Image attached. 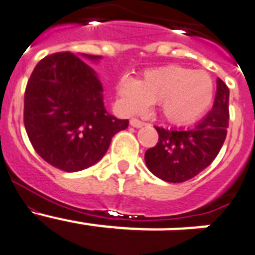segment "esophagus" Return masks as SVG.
<instances>
[{
  "label": "esophagus",
  "instance_id": "obj_1",
  "mask_svg": "<svg viewBox=\"0 0 255 255\" xmlns=\"http://www.w3.org/2000/svg\"><path fill=\"white\" fill-rule=\"evenodd\" d=\"M129 123H130V126L134 128H140V127H142V126H145V123H143V122H141L140 119H136V118L130 119Z\"/></svg>",
  "mask_w": 255,
  "mask_h": 255
}]
</instances>
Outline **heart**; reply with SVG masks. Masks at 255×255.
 Returning <instances> with one entry per match:
<instances>
[{
  "mask_svg": "<svg viewBox=\"0 0 255 255\" xmlns=\"http://www.w3.org/2000/svg\"><path fill=\"white\" fill-rule=\"evenodd\" d=\"M119 103L127 114L143 113L159 104L161 115L173 125L196 121L212 105L214 82L207 72L181 65L147 70L138 82L123 78L117 86Z\"/></svg>",
  "mask_w": 255,
  "mask_h": 255,
  "instance_id": "1",
  "label": "heart"
}]
</instances>
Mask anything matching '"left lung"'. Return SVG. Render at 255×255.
<instances>
[{"label":"left lung","mask_w":255,"mask_h":255,"mask_svg":"<svg viewBox=\"0 0 255 255\" xmlns=\"http://www.w3.org/2000/svg\"><path fill=\"white\" fill-rule=\"evenodd\" d=\"M229 87L217 78L213 108L189 129L158 130V143L146 150V165L152 174L167 182L190 180L210 165L220 152L229 128Z\"/></svg>","instance_id":"obj_1"}]
</instances>
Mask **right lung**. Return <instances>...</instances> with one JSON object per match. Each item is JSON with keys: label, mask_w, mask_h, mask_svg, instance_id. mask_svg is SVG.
Masks as SVG:
<instances>
[{"label": "right lung", "mask_w": 255, "mask_h": 255, "mask_svg": "<svg viewBox=\"0 0 255 255\" xmlns=\"http://www.w3.org/2000/svg\"><path fill=\"white\" fill-rule=\"evenodd\" d=\"M103 99L100 79L81 57L72 52L43 57L24 95V126L37 154L65 172H78L100 160L113 136L128 127V119L106 112Z\"/></svg>", "instance_id": "add662e5"}]
</instances>
